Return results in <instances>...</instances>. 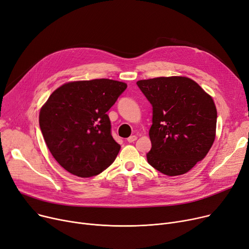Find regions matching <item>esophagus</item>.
<instances>
[{
  "mask_svg": "<svg viewBox=\"0 0 249 249\" xmlns=\"http://www.w3.org/2000/svg\"><path fill=\"white\" fill-rule=\"evenodd\" d=\"M136 139H137V136L132 135V136H130L129 138H127V141H128L129 143H132V142H134Z\"/></svg>",
  "mask_w": 249,
  "mask_h": 249,
  "instance_id": "obj_1",
  "label": "esophagus"
}]
</instances>
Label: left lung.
<instances>
[{
  "label": "left lung",
  "mask_w": 249,
  "mask_h": 249,
  "mask_svg": "<svg viewBox=\"0 0 249 249\" xmlns=\"http://www.w3.org/2000/svg\"><path fill=\"white\" fill-rule=\"evenodd\" d=\"M136 84L152 106L148 163L169 177L188 173L215 140L217 110L212 97L186 76H160Z\"/></svg>",
  "instance_id": "1"
}]
</instances>
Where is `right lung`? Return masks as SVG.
I'll list each match as a JSON object with an SVG mask.
<instances>
[{"mask_svg":"<svg viewBox=\"0 0 249 249\" xmlns=\"http://www.w3.org/2000/svg\"><path fill=\"white\" fill-rule=\"evenodd\" d=\"M126 88L125 83L100 78L67 83L50 95L39 125L49 151L65 171L89 178L114 162L121 146L112 137L107 112Z\"/></svg>","mask_w":249,"mask_h":249,"instance_id":"add662e5","label":"right lung"}]
</instances>
